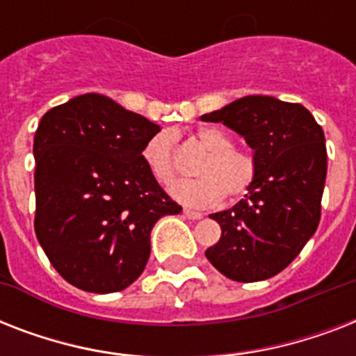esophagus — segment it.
I'll list each match as a JSON object with an SVG mask.
<instances>
[{
	"mask_svg": "<svg viewBox=\"0 0 356 356\" xmlns=\"http://www.w3.org/2000/svg\"><path fill=\"white\" fill-rule=\"evenodd\" d=\"M183 214L188 218V220H201V218H203V214H201L200 211H192V209H184Z\"/></svg>",
	"mask_w": 356,
	"mask_h": 356,
	"instance_id": "34e87169",
	"label": "esophagus"
}]
</instances>
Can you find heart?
<instances>
[{"label":"heart","instance_id":"b5f03b06","mask_svg":"<svg viewBox=\"0 0 356 356\" xmlns=\"http://www.w3.org/2000/svg\"><path fill=\"white\" fill-rule=\"evenodd\" d=\"M195 138L209 151L200 164L201 177L184 179L172 184L170 194L190 207H212L222 203L225 195L238 200L248 194L254 177L257 162L248 151L234 147L233 138L218 127H201ZM142 159L151 175L161 184H170L177 175V159L172 134L161 133L145 142Z\"/></svg>","mask_w":356,"mask_h":356}]
</instances>
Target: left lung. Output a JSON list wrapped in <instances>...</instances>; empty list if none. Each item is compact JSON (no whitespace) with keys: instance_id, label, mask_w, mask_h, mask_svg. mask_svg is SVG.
Wrapping results in <instances>:
<instances>
[{"instance_id":"8db88e82","label":"left lung","mask_w":356,"mask_h":356,"mask_svg":"<svg viewBox=\"0 0 356 356\" xmlns=\"http://www.w3.org/2000/svg\"><path fill=\"white\" fill-rule=\"evenodd\" d=\"M203 122L223 123L253 149L257 177L233 209L211 214L222 238L205 251L229 279L264 281L282 271L316 233L327 175L325 134L299 103L245 96Z\"/></svg>"}]
</instances>
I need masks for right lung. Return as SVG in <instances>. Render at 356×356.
Returning <instances> with one entry per match:
<instances>
[{
    "label": "right lung",
    "instance_id": "right-lung-1",
    "mask_svg": "<svg viewBox=\"0 0 356 356\" xmlns=\"http://www.w3.org/2000/svg\"><path fill=\"white\" fill-rule=\"evenodd\" d=\"M159 131L102 94L42 116L33 144L35 233L70 284L94 293L133 284L149 259L153 225L183 211L142 159Z\"/></svg>",
    "mask_w": 356,
    "mask_h": 356
}]
</instances>
